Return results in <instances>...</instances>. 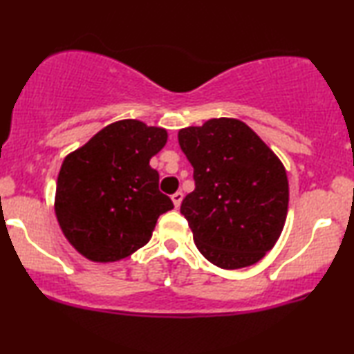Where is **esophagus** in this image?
I'll list each match as a JSON object with an SVG mask.
<instances>
[{"label":"esophagus","instance_id":"esophagus-1","mask_svg":"<svg viewBox=\"0 0 354 354\" xmlns=\"http://www.w3.org/2000/svg\"><path fill=\"white\" fill-rule=\"evenodd\" d=\"M171 201H173V203H175V207L178 208L179 205H181V202H183V192L181 191H178V192H175L171 196Z\"/></svg>","mask_w":354,"mask_h":354}]
</instances>
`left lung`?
<instances>
[{
    "instance_id": "left-lung-1",
    "label": "left lung",
    "mask_w": 354,
    "mask_h": 354,
    "mask_svg": "<svg viewBox=\"0 0 354 354\" xmlns=\"http://www.w3.org/2000/svg\"><path fill=\"white\" fill-rule=\"evenodd\" d=\"M196 189L181 213L203 257L223 270L255 265L281 236L288 207L286 168L250 127L212 118L179 129Z\"/></svg>"
}]
</instances>
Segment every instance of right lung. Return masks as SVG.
<instances>
[{
	"instance_id": "1",
	"label": "right lung",
	"mask_w": 354,
	"mask_h": 354,
	"mask_svg": "<svg viewBox=\"0 0 354 354\" xmlns=\"http://www.w3.org/2000/svg\"><path fill=\"white\" fill-rule=\"evenodd\" d=\"M167 142L163 128L122 120L66 157L57 178L56 216L64 236L93 261H117L146 245L171 198L149 165Z\"/></svg>"
}]
</instances>
